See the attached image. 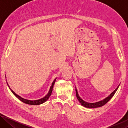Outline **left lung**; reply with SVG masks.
Wrapping results in <instances>:
<instances>
[{"instance_id": "8db88e82", "label": "left lung", "mask_w": 128, "mask_h": 128, "mask_svg": "<svg viewBox=\"0 0 128 128\" xmlns=\"http://www.w3.org/2000/svg\"><path fill=\"white\" fill-rule=\"evenodd\" d=\"M117 87V88L114 90L113 92H112L111 94H110L109 96H107V98H106L104 99H103V100L99 101L98 102H95V103H88L86 102H85L84 100H82V99L80 98V96H79V95L78 94V92L76 88V96L78 99V100L80 102V103L81 104L82 106H84L85 107H87V108H97V107H102V106H104V104H106L108 101H109L110 99H111L113 96L114 95V94H115L116 92L117 91V90L118 89V86Z\"/></svg>"}]
</instances>
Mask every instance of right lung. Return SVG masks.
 Here are the masks:
<instances>
[{
  "mask_svg": "<svg viewBox=\"0 0 128 128\" xmlns=\"http://www.w3.org/2000/svg\"><path fill=\"white\" fill-rule=\"evenodd\" d=\"M56 78H55V80H54L52 84V85H51V86L50 87V90H49V92H48V94H47L44 97H43V98H41L40 99H38V100H28V99H25L24 98H22V97H21L20 96H19V95L16 94V93H15L14 92V91H13L11 89V88H10V86L8 85V84L7 83V85H8V86L10 88V89L12 92L15 95V96L17 97V98L19 99V100H20L21 102H22L25 103L26 104H30V105H39V104H42V103H43L44 102H46V101H47L49 97L51 96L52 92V88H53V87H54V84H55V81H56Z\"/></svg>",
  "mask_w": 128,
  "mask_h": 128,
  "instance_id": "obj_1",
  "label": "right lung"
}]
</instances>
